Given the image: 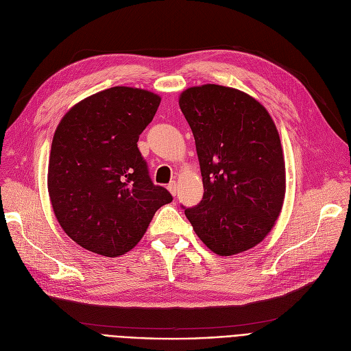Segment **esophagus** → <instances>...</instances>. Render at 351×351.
Listing matches in <instances>:
<instances>
[{
  "mask_svg": "<svg viewBox=\"0 0 351 351\" xmlns=\"http://www.w3.org/2000/svg\"><path fill=\"white\" fill-rule=\"evenodd\" d=\"M168 191L171 192L172 196H176V192H178V186H176V182H171L168 185Z\"/></svg>",
  "mask_w": 351,
  "mask_h": 351,
  "instance_id": "1",
  "label": "esophagus"
}]
</instances>
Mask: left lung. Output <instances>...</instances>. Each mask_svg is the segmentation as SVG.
<instances>
[{"instance_id": "8db88e82", "label": "left lung", "mask_w": 351, "mask_h": 351, "mask_svg": "<svg viewBox=\"0 0 351 351\" xmlns=\"http://www.w3.org/2000/svg\"><path fill=\"white\" fill-rule=\"evenodd\" d=\"M179 106L195 136L205 189L185 215L213 253L246 252L282 212L286 168L278 128L259 101L223 85L188 88Z\"/></svg>"}]
</instances>
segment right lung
<instances>
[{"label":"right lung","mask_w":351,"mask_h":351,"mask_svg":"<svg viewBox=\"0 0 351 351\" xmlns=\"http://www.w3.org/2000/svg\"><path fill=\"white\" fill-rule=\"evenodd\" d=\"M159 104L151 90L108 88L73 105L55 129L49 200L64 232L89 252L125 254L172 202L152 183L136 143Z\"/></svg>","instance_id":"1"}]
</instances>
